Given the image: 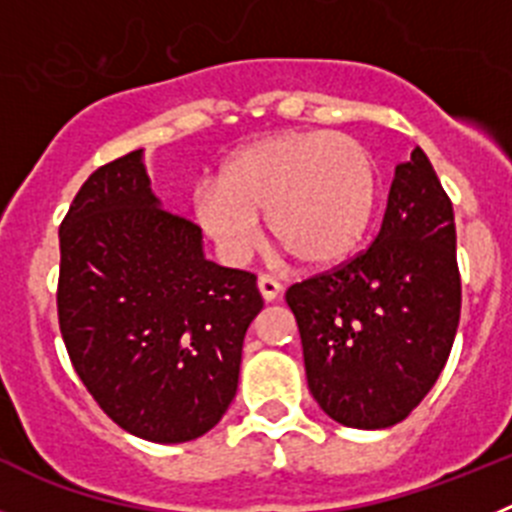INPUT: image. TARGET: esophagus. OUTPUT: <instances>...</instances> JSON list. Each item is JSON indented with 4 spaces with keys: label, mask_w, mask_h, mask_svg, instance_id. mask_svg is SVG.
Returning <instances> with one entry per match:
<instances>
[{
    "label": "esophagus",
    "mask_w": 512,
    "mask_h": 512,
    "mask_svg": "<svg viewBox=\"0 0 512 512\" xmlns=\"http://www.w3.org/2000/svg\"><path fill=\"white\" fill-rule=\"evenodd\" d=\"M259 292L266 302H274L279 297V292H282V284H279L274 277H269V274H261Z\"/></svg>",
    "instance_id": "1"
}]
</instances>
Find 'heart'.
<instances>
[{"mask_svg": "<svg viewBox=\"0 0 512 512\" xmlns=\"http://www.w3.org/2000/svg\"><path fill=\"white\" fill-rule=\"evenodd\" d=\"M379 202L374 156L333 130L271 135L235 151L217 184L194 192V217L225 259L243 261L271 238L310 269H330L356 253Z\"/></svg>", "mask_w": 512, "mask_h": 512, "instance_id": "b5f03b06", "label": "heart"}]
</instances>
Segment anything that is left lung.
Instances as JSON below:
<instances>
[{"label":"left lung","mask_w":512,"mask_h":512,"mask_svg":"<svg viewBox=\"0 0 512 512\" xmlns=\"http://www.w3.org/2000/svg\"><path fill=\"white\" fill-rule=\"evenodd\" d=\"M284 300L323 413L348 428H390L418 408L461 315L454 207L420 148L397 164L372 246L292 284Z\"/></svg>","instance_id":"8db88e82"}]
</instances>
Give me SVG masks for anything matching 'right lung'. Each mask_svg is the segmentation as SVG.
<instances>
[{"mask_svg": "<svg viewBox=\"0 0 512 512\" xmlns=\"http://www.w3.org/2000/svg\"><path fill=\"white\" fill-rule=\"evenodd\" d=\"M58 241V328L94 402L146 441L210 431L264 307L256 274L202 256V230L158 207L140 151L81 184Z\"/></svg>", "mask_w": 512, "mask_h": 512, "instance_id": "obj_1", "label": "right lung"}]
</instances>
